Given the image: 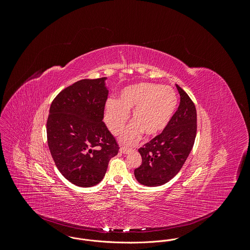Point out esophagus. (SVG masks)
Segmentation results:
<instances>
[{"label":"esophagus","instance_id":"34e87169","mask_svg":"<svg viewBox=\"0 0 250 250\" xmlns=\"http://www.w3.org/2000/svg\"><path fill=\"white\" fill-rule=\"evenodd\" d=\"M130 148H128V147H125V146H122L121 148H120V151L122 152V153H124V154H126V153H128V152H130Z\"/></svg>","mask_w":250,"mask_h":250}]
</instances>
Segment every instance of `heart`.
<instances>
[{
    "label": "heart",
    "mask_w": 250,
    "mask_h": 250,
    "mask_svg": "<svg viewBox=\"0 0 250 250\" xmlns=\"http://www.w3.org/2000/svg\"><path fill=\"white\" fill-rule=\"evenodd\" d=\"M178 104L176 92L169 86L139 83L124 88L118 100L105 104L104 118L110 132L117 135L124 128L132 111L133 122L121 134L126 145L136 143L145 132L149 137L162 133L169 125Z\"/></svg>",
    "instance_id": "obj_1"
}]
</instances>
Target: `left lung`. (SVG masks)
Segmentation results:
<instances>
[{"mask_svg":"<svg viewBox=\"0 0 250 250\" xmlns=\"http://www.w3.org/2000/svg\"><path fill=\"white\" fill-rule=\"evenodd\" d=\"M180 105L167 128L139 148L142 164L134 171L137 181L147 187L166 184L186 162L196 136V110L188 94L176 85Z\"/></svg>","mask_w":250,"mask_h":250,"instance_id":"left-lung-1","label":"left lung"}]
</instances>
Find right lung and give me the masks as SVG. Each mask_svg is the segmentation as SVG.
<instances>
[{
    "mask_svg": "<svg viewBox=\"0 0 250 250\" xmlns=\"http://www.w3.org/2000/svg\"><path fill=\"white\" fill-rule=\"evenodd\" d=\"M106 77L83 79L53 101L47 121L48 146L56 166L70 183L89 188L105 175L119 146L105 126Z\"/></svg>",
    "mask_w": 250,
    "mask_h": 250,
    "instance_id": "obj_1",
    "label": "right lung"
}]
</instances>
